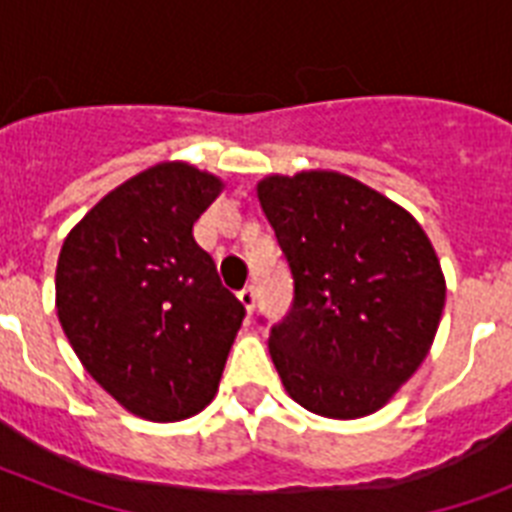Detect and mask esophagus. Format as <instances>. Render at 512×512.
<instances>
[{
	"instance_id": "obj_1",
	"label": "esophagus",
	"mask_w": 512,
	"mask_h": 512,
	"mask_svg": "<svg viewBox=\"0 0 512 512\" xmlns=\"http://www.w3.org/2000/svg\"><path fill=\"white\" fill-rule=\"evenodd\" d=\"M239 300H241V305L247 308V313H252V308H255V300H257L255 287H252V284H247L244 289H239Z\"/></svg>"
}]
</instances>
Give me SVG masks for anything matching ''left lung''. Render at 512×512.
<instances>
[{
    "instance_id": "obj_1",
    "label": "left lung",
    "mask_w": 512,
    "mask_h": 512,
    "mask_svg": "<svg viewBox=\"0 0 512 512\" xmlns=\"http://www.w3.org/2000/svg\"><path fill=\"white\" fill-rule=\"evenodd\" d=\"M257 199L295 279L292 311L268 340L284 390L332 420L377 412L425 361L444 311L428 233L340 172L268 175Z\"/></svg>"
}]
</instances>
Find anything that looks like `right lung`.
Returning a JSON list of instances; mask_svg holds the SVG:
<instances>
[{"label":"right lung","mask_w":512,"mask_h":512,"mask_svg":"<svg viewBox=\"0 0 512 512\" xmlns=\"http://www.w3.org/2000/svg\"><path fill=\"white\" fill-rule=\"evenodd\" d=\"M220 191L193 164H154L106 193L60 247V327L92 380L143 420L199 414L244 319L193 239Z\"/></svg>","instance_id":"obj_1"}]
</instances>
